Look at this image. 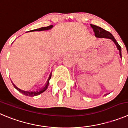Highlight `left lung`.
<instances>
[{
    "instance_id": "8db88e82",
    "label": "left lung",
    "mask_w": 128,
    "mask_h": 128,
    "mask_svg": "<svg viewBox=\"0 0 128 128\" xmlns=\"http://www.w3.org/2000/svg\"><path fill=\"white\" fill-rule=\"evenodd\" d=\"M90 26H91V27L93 28V30H94V33H95V36L96 38H104L110 39L112 41H113V42H114V44H115V45H116L117 48L119 50V54H120V57H121V47H120V45L118 44V43L117 42V41L116 40V39L114 38V37L113 36L112 34H111L110 32L105 30L103 28H100V27L96 26V25L90 24ZM108 94H107V95H108Z\"/></svg>"
}]
</instances>
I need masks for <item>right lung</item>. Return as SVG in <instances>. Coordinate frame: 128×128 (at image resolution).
Here are the masks:
<instances>
[{"mask_svg":"<svg viewBox=\"0 0 128 128\" xmlns=\"http://www.w3.org/2000/svg\"><path fill=\"white\" fill-rule=\"evenodd\" d=\"M53 25H50L48 26H46V27H42V28H38V29H36V30H31L30 32H41V31H45V30H48L51 29V28H53ZM51 76H52V74H50V75L49 76V78L48 79L47 82H46V84H45V86L44 88H42V89H40V90H38V91H33V92H28V91H24V90H22L20 89L19 88H18L16 86H15V84L12 82V83L13 86H14V88L18 90L20 92H21V94H22L23 95H26V96H36V95H38L40 94H41L42 93L44 92L47 88L48 86V83H49V80L51 78Z\"/></svg>","mask_w":128,"mask_h":128,"instance_id":"add662e5","label":"right lung"}]
</instances>
